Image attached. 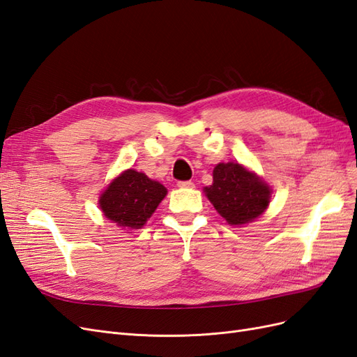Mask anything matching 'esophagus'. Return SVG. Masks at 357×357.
<instances>
[{"mask_svg": "<svg viewBox=\"0 0 357 357\" xmlns=\"http://www.w3.org/2000/svg\"><path fill=\"white\" fill-rule=\"evenodd\" d=\"M177 186L181 188V189H193V188H195V185H193L192 181H178Z\"/></svg>", "mask_w": 357, "mask_h": 357, "instance_id": "34e87169", "label": "esophagus"}]
</instances>
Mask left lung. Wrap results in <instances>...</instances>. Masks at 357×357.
Wrapping results in <instances>:
<instances>
[{
    "label": "left lung",
    "mask_w": 357,
    "mask_h": 357,
    "mask_svg": "<svg viewBox=\"0 0 357 357\" xmlns=\"http://www.w3.org/2000/svg\"><path fill=\"white\" fill-rule=\"evenodd\" d=\"M204 192L229 225H245L268 208L273 190L238 162H220L213 169V185L204 188Z\"/></svg>",
    "instance_id": "obj_1"
}]
</instances>
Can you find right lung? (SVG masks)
I'll list each match as a JSON object with an SVG mask.
<instances>
[{"instance_id": "1", "label": "right lung", "mask_w": 357, "mask_h": 357, "mask_svg": "<svg viewBox=\"0 0 357 357\" xmlns=\"http://www.w3.org/2000/svg\"><path fill=\"white\" fill-rule=\"evenodd\" d=\"M167 189L159 181L149 178L144 172L126 169L116 177L100 197L104 215L121 228H143L155 213Z\"/></svg>"}]
</instances>
